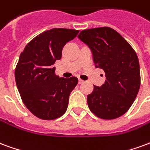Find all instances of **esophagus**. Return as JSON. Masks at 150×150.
I'll return each mask as SVG.
<instances>
[{
  "label": "esophagus",
  "instance_id": "34e87169",
  "mask_svg": "<svg viewBox=\"0 0 150 150\" xmlns=\"http://www.w3.org/2000/svg\"><path fill=\"white\" fill-rule=\"evenodd\" d=\"M83 79H79V84H81V83H83Z\"/></svg>",
  "mask_w": 150,
  "mask_h": 150
}]
</instances>
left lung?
I'll use <instances>...</instances> for the list:
<instances>
[{
	"mask_svg": "<svg viewBox=\"0 0 150 150\" xmlns=\"http://www.w3.org/2000/svg\"><path fill=\"white\" fill-rule=\"evenodd\" d=\"M78 38L91 49L96 68L106 80L88 95L89 109L99 118L112 120L124 115L135 100L141 84L140 65L135 50L110 27L82 30Z\"/></svg>",
	"mask_w": 150,
	"mask_h": 150,
	"instance_id": "1",
	"label": "left lung"
}]
</instances>
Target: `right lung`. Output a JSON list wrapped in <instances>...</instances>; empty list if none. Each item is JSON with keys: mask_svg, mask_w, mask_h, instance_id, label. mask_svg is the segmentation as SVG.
I'll return each mask as SVG.
<instances>
[{"mask_svg": "<svg viewBox=\"0 0 150 150\" xmlns=\"http://www.w3.org/2000/svg\"><path fill=\"white\" fill-rule=\"evenodd\" d=\"M78 33L63 28L46 30L31 40L20 54L15 69L16 84L25 107L40 119H57L67 109L78 79L59 78L53 65L62 58L63 46Z\"/></svg>", "mask_w": 150, "mask_h": 150, "instance_id": "obj_1", "label": "right lung"}]
</instances>
